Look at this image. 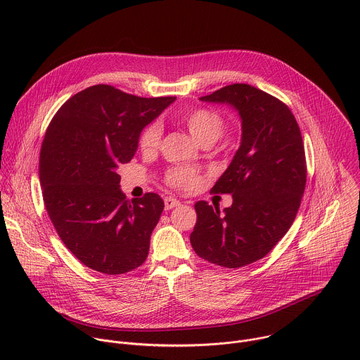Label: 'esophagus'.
I'll return each mask as SVG.
<instances>
[{
    "label": "esophagus",
    "instance_id": "1",
    "mask_svg": "<svg viewBox=\"0 0 360 360\" xmlns=\"http://www.w3.org/2000/svg\"><path fill=\"white\" fill-rule=\"evenodd\" d=\"M178 205H181V202H179L178 199H175V198H172V196H167V198H165V208H167V210H172V208L178 207Z\"/></svg>",
    "mask_w": 360,
    "mask_h": 360
}]
</instances>
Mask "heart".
Listing matches in <instances>:
<instances>
[{
	"label": "heart",
	"instance_id": "obj_1",
	"mask_svg": "<svg viewBox=\"0 0 360 360\" xmlns=\"http://www.w3.org/2000/svg\"><path fill=\"white\" fill-rule=\"evenodd\" d=\"M179 121L189 129L192 136L202 142H215L224 128L225 121L224 117L211 108H192L188 111H184L179 115ZM161 136H162V128L160 122H150L148 124L138 136V148L142 153H153L157 152L161 145ZM167 184L175 189L189 191L199 185L200 176L198 172L189 168L184 167H175L168 171Z\"/></svg>",
	"mask_w": 360,
	"mask_h": 360
}]
</instances>
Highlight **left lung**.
Listing matches in <instances>:
<instances>
[{
  "instance_id": "left-lung-1",
  "label": "left lung",
  "mask_w": 360,
  "mask_h": 360,
  "mask_svg": "<svg viewBox=\"0 0 360 360\" xmlns=\"http://www.w3.org/2000/svg\"><path fill=\"white\" fill-rule=\"evenodd\" d=\"M208 102H228L242 118V141L211 192L231 193L222 212L195 203L191 245L199 258L224 268H240L266 256L293 224L306 185L304 146L289 107L248 84L226 85Z\"/></svg>"
}]
</instances>
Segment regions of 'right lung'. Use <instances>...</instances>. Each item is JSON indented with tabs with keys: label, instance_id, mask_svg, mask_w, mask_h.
Instances as JSON below:
<instances>
[{
	"label": "right lung",
	"instance_id": "right-lung-1",
	"mask_svg": "<svg viewBox=\"0 0 360 360\" xmlns=\"http://www.w3.org/2000/svg\"><path fill=\"white\" fill-rule=\"evenodd\" d=\"M174 101L98 84L65 101L46 128L38 167L45 210L64 245L96 272L122 275L146 259L164 200L153 192L128 200L118 171L143 127Z\"/></svg>",
	"mask_w": 360,
	"mask_h": 360
}]
</instances>
